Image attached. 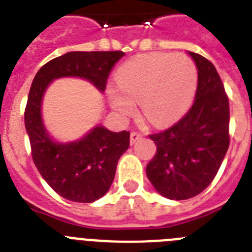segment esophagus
Instances as JSON below:
<instances>
[{"label":"esophagus","instance_id":"esophagus-1","mask_svg":"<svg viewBox=\"0 0 252 252\" xmlns=\"http://www.w3.org/2000/svg\"><path fill=\"white\" fill-rule=\"evenodd\" d=\"M141 137H142V133L137 132V131H132V132H131V135H130L131 145H133V144H135V142H136L139 139H141Z\"/></svg>","mask_w":252,"mask_h":252}]
</instances>
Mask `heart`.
I'll return each mask as SVG.
<instances>
[{"instance_id":"1","label":"heart","mask_w":252,"mask_h":252,"mask_svg":"<svg viewBox=\"0 0 252 252\" xmlns=\"http://www.w3.org/2000/svg\"><path fill=\"white\" fill-rule=\"evenodd\" d=\"M197 68L184 54H148L122 64L115 75L117 87L107 93L113 110L126 116L139 102L142 115L155 126L179 120L197 88Z\"/></svg>"}]
</instances>
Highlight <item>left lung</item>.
<instances>
[{
	"label": "left lung",
	"instance_id": "8db88e82",
	"mask_svg": "<svg viewBox=\"0 0 252 252\" xmlns=\"http://www.w3.org/2000/svg\"><path fill=\"white\" fill-rule=\"evenodd\" d=\"M198 70L192 108L174 126L150 135L157 154L146 166L150 183L162 197L182 201L211 184L230 145V106L215 65L188 53Z\"/></svg>",
	"mask_w": 252,
	"mask_h": 252
}]
</instances>
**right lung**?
<instances>
[{"instance_id": "obj_1", "label": "right lung", "mask_w": 252, "mask_h": 252, "mask_svg": "<svg viewBox=\"0 0 252 252\" xmlns=\"http://www.w3.org/2000/svg\"><path fill=\"white\" fill-rule=\"evenodd\" d=\"M124 55V51H70L41 66L31 84L25 128L32 160L46 183L68 201L92 203L108 192L119 159L130 146V132L95 125L81 139L58 141L44 124V94L51 82L66 77L86 79L103 93L110 70Z\"/></svg>"}]
</instances>
